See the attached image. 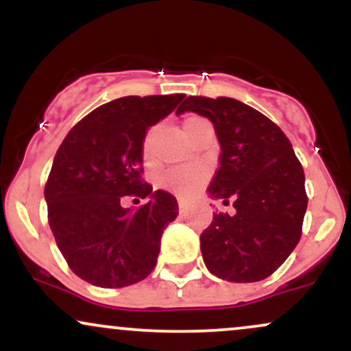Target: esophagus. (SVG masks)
<instances>
[{"instance_id": "esophagus-1", "label": "esophagus", "mask_w": 351, "mask_h": 351, "mask_svg": "<svg viewBox=\"0 0 351 351\" xmlns=\"http://www.w3.org/2000/svg\"><path fill=\"white\" fill-rule=\"evenodd\" d=\"M189 204H191V201L186 199V198H180V199H178V208H180V211H184V209L189 208Z\"/></svg>"}]
</instances>
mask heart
<instances>
[{"label": "heart", "mask_w": 351, "mask_h": 351, "mask_svg": "<svg viewBox=\"0 0 351 351\" xmlns=\"http://www.w3.org/2000/svg\"><path fill=\"white\" fill-rule=\"evenodd\" d=\"M201 120L203 119H199V117H188V119L184 120L183 127L188 128V127H191V125L201 122ZM152 136H153V130L147 135V138H145V145H143L145 155H147L148 148H150ZM201 181H203V173H201L199 170H188V168H173V170L167 171L163 175L165 186H168L176 193H181V195L191 193L193 189H196L199 186Z\"/></svg>", "instance_id": "b5f03b06"}]
</instances>
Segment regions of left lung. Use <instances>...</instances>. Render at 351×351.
Instances as JSON below:
<instances>
[{"label": "left lung", "instance_id": "left-lung-1", "mask_svg": "<svg viewBox=\"0 0 351 351\" xmlns=\"http://www.w3.org/2000/svg\"><path fill=\"white\" fill-rule=\"evenodd\" d=\"M195 112L215 125L219 170L209 198L232 201L234 215L213 216L201 234L208 271L228 282L269 277L302 234L307 195L302 165L284 132L256 108L231 97H188L176 114Z\"/></svg>", "mask_w": 351, "mask_h": 351}]
</instances>
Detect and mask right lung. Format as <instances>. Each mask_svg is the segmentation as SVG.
Wrapping results in <instances>:
<instances>
[{
	"label": "right lung",
	"instance_id": "1",
	"mask_svg": "<svg viewBox=\"0 0 351 351\" xmlns=\"http://www.w3.org/2000/svg\"><path fill=\"white\" fill-rule=\"evenodd\" d=\"M184 99L128 95L84 117L60 143L44 198L59 251L75 276L104 289L143 280L156 265L163 229L178 216L171 193L140 180L148 128ZM151 199L132 210L122 195Z\"/></svg>",
	"mask_w": 351,
	"mask_h": 351
}]
</instances>
